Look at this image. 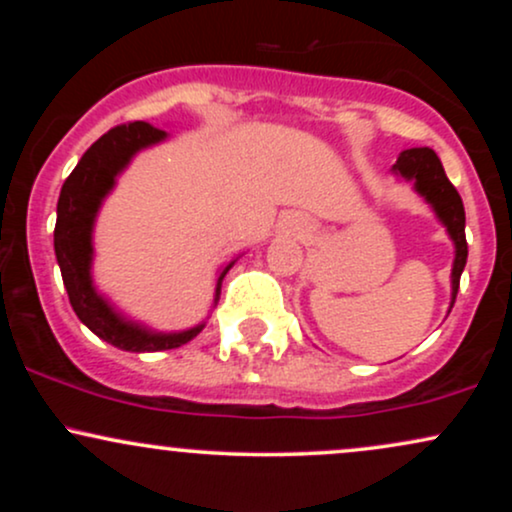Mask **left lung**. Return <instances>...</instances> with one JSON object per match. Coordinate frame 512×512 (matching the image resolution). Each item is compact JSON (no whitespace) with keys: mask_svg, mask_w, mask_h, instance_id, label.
<instances>
[{"mask_svg":"<svg viewBox=\"0 0 512 512\" xmlns=\"http://www.w3.org/2000/svg\"><path fill=\"white\" fill-rule=\"evenodd\" d=\"M397 173L404 178L416 180V190L433 204L440 221L448 226L450 238L455 240V264H452V303L460 289V276L464 264H467V238H464V204L460 192L445 175L443 163L436 156V151L421 146V149L402 151L395 163Z\"/></svg>","mask_w":512,"mask_h":512,"instance_id":"left-lung-1","label":"left lung"}]
</instances>
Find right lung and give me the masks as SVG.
<instances>
[{
  "mask_svg": "<svg viewBox=\"0 0 512 512\" xmlns=\"http://www.w3.org/2000/svg\"><path fill=\"white\" fill-rule=\"evenodd\" d=\"M161 139H166V132L142 120L113 127L81 156L69 178L64 180L60 199H57L55 255L69 303L88 330L98 334L103 342L125 351L178 349L202 330V325L178 334L144 330V327L117 315L91 284V228L96 211L113 187L115 175L127 166L129 158L144 146L161 142ZM231 267L233 262L219 274L216 301L221 296L223 276Z\"/></svg>",
  "mask_w": 512,
  "mask_h": 512,
  "instance_id": "obj_1",
  "label": "right lung"
}]
</instances>
